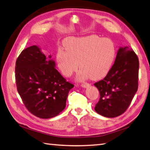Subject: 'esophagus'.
Wrapping results in <instances>:
<instances>
[{
  "label": "esophagus",
  "instance_id": "34e87169",
  "mask_svg": "<svg viewBox=\"0 0 150 150\" xmlns=\"http://www.w3.org/2000/svg\"><path fill=\"white\" fill-rule=\"evenodd\" d=\"M90 85V84L88 83H84L81 84V86L83 87V88H86L88 86H89Z\"/></svg>",
  "mask_w": 150,
  "mask_h": 150
}]
</instances>
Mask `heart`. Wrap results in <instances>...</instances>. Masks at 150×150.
Segmentation results:
<instances>
[{
    "mask_svg": "<svg viewBox=\"0 0 150 150\" xmlns=\"http://www.w3.org/2000/svg\"><path fill=\"white\" fill-rule=\"evenodd\" d=\"M66 50L60 47L57 54L58 67L65 77L69 78L81 69L78 79L88 77L98 79L108 74L116 57L114 42L96 35L84 38H70L65 40Z\"/></svg>",
    "mask_w": 150,
    "mask_h": 150,
    "instance_id": "b5f03b06",
    "label": "heart"
}]
</instances>
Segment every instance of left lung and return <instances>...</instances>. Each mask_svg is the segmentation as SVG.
Wrapping results in <instances>:
<instances>
[{"label":"left lung","mask_w":150,"mask_h":150,"mask_svg":"<svg viewBox=\"0 0 150 150\" xmlns=\"http://www.w3.org/2000/svg\"><path fill=\"white\" fill-rule=\"evenodd\" d=\"M139 67L136 53L128 46L120 47L106 76L94 83L100 93L95 107L98 114L114 118L127 110L138 88Z\"/></svg>","instance_id":"obj_1"}]
</instances>
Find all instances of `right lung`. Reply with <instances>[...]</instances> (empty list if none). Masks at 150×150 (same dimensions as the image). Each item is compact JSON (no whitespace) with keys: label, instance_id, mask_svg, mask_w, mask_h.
Segmentation results:
<instances>
[{"label":"right lung","instance_id":"add662e5","mask_svg":"<svg viewBox=\"0 0 150 150\" xmlns=\"http://www.w3.org/2000/svg\"><path fill=\"white\" fill-rule=\"evenodd\" d=\"M54 66V62L46 60L37 46L23 50L16 62L18 92L28 111L38 118L59 115L66 105L69 92L74 86Z\"/></svg>","mask_w":150,"mask_h":150}]
</instances>
